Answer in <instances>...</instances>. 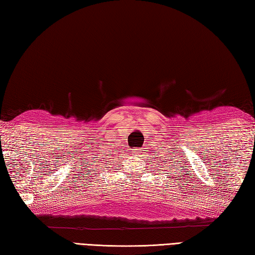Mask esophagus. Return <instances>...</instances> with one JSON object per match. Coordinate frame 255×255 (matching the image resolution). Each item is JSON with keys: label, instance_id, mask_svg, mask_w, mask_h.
I'll list each match as a JSON object with an SVG mask.
<instances>
[{"label": "esophagus", "instance_id": "34e87169", "mask_svg": "<svg viewBox=\"0 0 255 255\" xmlns=\"http://www.w3.org/2000/svg\"><path fill=\"white\" fill-rule=\"evenodd\" d=\"M134 152H136V153H138V151H137V150H136V151H134Z\"/></svg>", "mask_w": 255, "mask_h": 255}]
</instances>
